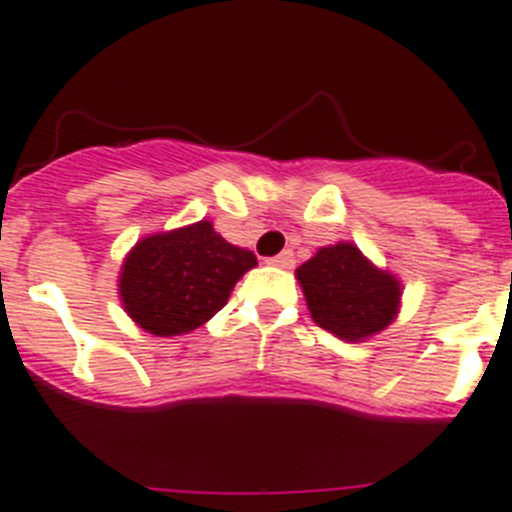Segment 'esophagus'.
I'll list each match as a JSON object with an SVG mask.
<instances>
[{
  "instance_id": "obj_1",
  "label": "esophagus",
  "mask_w": 512,
  "mask_h": 512,
  "mask_svg": "<svg viewBox=\"0 0 512 512\" xmlns=\"http://www.w3.org/2000/svg\"><path fill=\"white\" fill-rule=\"evenodd\" d=\"M269 264L279 266V269H292V266H295V256H292V251H282L277 253V256H272Z\"/></svg>"
}]
</instances>
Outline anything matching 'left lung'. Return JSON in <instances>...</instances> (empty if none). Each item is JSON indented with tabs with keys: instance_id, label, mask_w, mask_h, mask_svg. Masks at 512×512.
<instances>
[{
	"instance_id": "obj_1",
	"label": "left lung",
	"mask_w": 512,
	"mask_h": 512,
	"mask_svg": "<svg viewBox=\"0 0 512 512\" xmlns=\"http://www.w3.org/2000/svg\"><path fill=\"white\" fill-rule=\"evenodd\" d=\"M295 274L313 321L344 342L378 334L399 313V279L378 269L352 243L318 248Z\"/></svg>"
}]
</instances>
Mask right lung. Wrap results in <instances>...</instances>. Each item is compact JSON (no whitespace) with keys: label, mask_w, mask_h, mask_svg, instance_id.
I'll use <instances>...</instances> for the list:
<instances>
[{"label":"right lung","mask_w":512,"mask_h":512,"mask_svg":"<svg viewBox=\"0 0 512 512\" xmlns=\"http://www.w3.org/2000/svg\"><path fill=\"white\" fill-rule=\"evenodd\" d=\"M256 256L214 233L212 222L142 238L124 259L119 295L137 326L155 336L189 334L225 308Z\"/></svg>","instance_id":"1"}]
</instances>
